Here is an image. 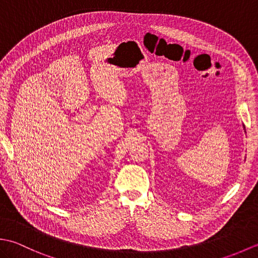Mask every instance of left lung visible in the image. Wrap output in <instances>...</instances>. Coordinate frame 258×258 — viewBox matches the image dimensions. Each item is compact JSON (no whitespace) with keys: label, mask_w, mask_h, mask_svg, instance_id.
Returning a JSON list of instances; mask_svg holds the SVG:
<instances>
[{"label":"left lung","mask_w":258,"mask_h":258,"mask_svg":"<svg viewBox=\"0 0 258 258\" xmlns=\"http://www.w3.org/2000/svg\"><path fill=\"white\" fill-rule=\"evenodd\" d=\"M244 128H245V126H244Z\"/></svg>","instance_id":"1"}]
</instances>
